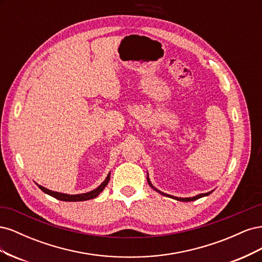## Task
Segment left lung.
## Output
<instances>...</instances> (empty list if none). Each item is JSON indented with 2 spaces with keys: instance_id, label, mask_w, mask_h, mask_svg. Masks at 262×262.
Wrapping results in <instances>:
<instances>
[{
  "instance_id": "8db88e82",
  "label": "left lung",
  "mask_w": 262,
  "mask_h": 262,
  "mask_svg": "<svg viewBox=\"0 0 262 262\" xmlns=\"http://www.w3.org/2000/svg\"><path fill=\"white\" fill-rule=\"evenodd\" d=\"M147 182H148V185H149V187L150 188H153L155 191H157L158 193H161L162 195H165V196H168V198H171V199H175V200H178V201H182V202H189V201H194V200H198V199H200V198H202V196H207V195H209L212 191H210V192H207V193H200V194H198V195H195V196H192V198H178V196H173V195H170V194H167V193H164V192H162V191H160V190L158 189H156L153 185H152V182L149 181V178H148V173H147Z\"/></svg>"
}]
</instances>
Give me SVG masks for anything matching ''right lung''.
Listing matches in <instances>:
<instances>
[{
  "label": "right lung",
  "instance_id": "add662e5",
  "mask_svg": "<svg viewBox=\"0 0 262 262\" xmlns=\"http://www.w3.org/2000/svg\"><path fill=\"white\" fill-rule=\"evenodd\" d=\"M109 179H110V172L107 175L106 179L101 182V184L96 188L92 190V191L90 192H86V193H81V194H67V193H61V192H55V191H52V190H49L47 189L40 185H37L39 188H40L42 191L47 194H49L53 198H55V199L58 200H61V201H68V202H75V201H86V200H91V199H94V198H96L102 190L105 189V187L108 185L109 182Z\"/></svg>",
  "mask_w": 262,
  "mask_h": 262
}]
</instances>
